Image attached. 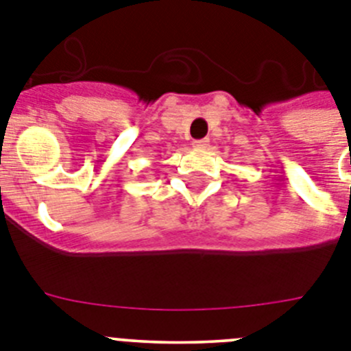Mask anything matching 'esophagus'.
I'll use <instances>...</instances> for the list:
<instances>
[{
	"label": "esophagus",
	"instance_id": "esophagus-1",
	"mask_svg": "<svg viewBox=\"0 0 351 351\" xmlns=\"http://www.w3.org/2000/svg\"><path fill=\"white\" fill-rule=\"evenodd\" d=\"M193 145L195 149H206L207 145H209V141H207V138H202V141H193Z\"/></svg>",
	"mask_w": 351,
	"mask_h": 351
}]
</instances>
